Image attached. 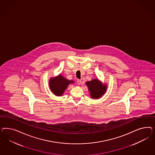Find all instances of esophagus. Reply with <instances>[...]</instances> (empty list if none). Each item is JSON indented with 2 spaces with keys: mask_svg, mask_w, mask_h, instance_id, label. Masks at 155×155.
I'll use <instances>...</instances> for the list:
<instances>
[{
  "mask_svg": "<svg viewBox=\"0 0 155 155\" xmlns=\"http://www.w3.org/2000/svg\"><path fill=\"white\" fill-rule=\"evenodd\" d=\"M81 80H78L77 81V84H81Z\"/></svg>",
  "mask_w": 155,
  "mask_h": 155,
  "instance_id": "1",
  "label": "esophagus"
}]
</instances>
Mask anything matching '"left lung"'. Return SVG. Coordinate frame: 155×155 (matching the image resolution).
Segmentation results:
<instances>
[{
    "label": "left lung",
    "mask_w": 155,
    "mask_h": 155,
    "mask_svg": "<svg viewBox=\"0 0 155 155\" xmlns=\"http://www.w3.org/2000/svg\"><path fill=\"white\" fill-rule=\"evenodd\" d=\"M86 84L88 86L92 98H100L106 91V85H102L97 79L87 82Z\"/></svg>",
    "instance_id": "1"
}]
</instances>
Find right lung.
Wrapping results in <instances>:
<instances>
[{"label": "right lung", "mask_w": 155, "mask_h": 155, "mask_svg": "<svg viewBox=\"0 0 155 155\" xmlns=\"http://www.w3.org/2000/svg\"><path fill=\"white\" fill-rule=\"evenodd\" d=\"M72 81L66 80L61 75L57 77L53 78L49 81V87L52 92L57 96L63 94L70 83H73Z\"/></svg>", "instance_id": "obj_1"}]
</instances>
